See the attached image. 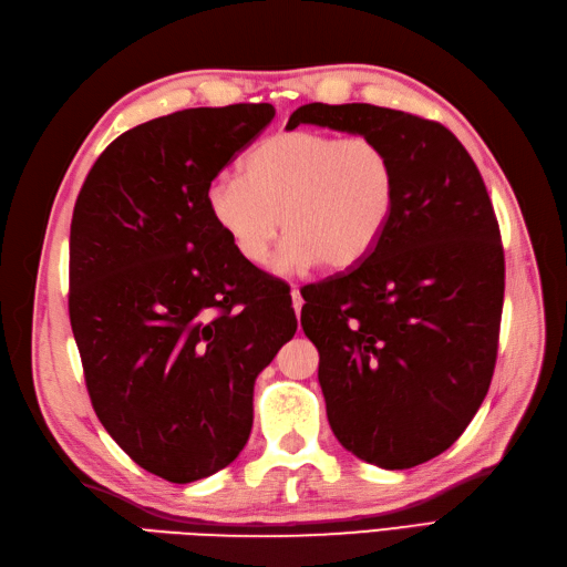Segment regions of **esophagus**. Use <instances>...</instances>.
<instances>
[{"mask_svg":"<svg viewBox=\"0 0 567 567\" xmlns=\"http://www.w3.org/2000/svg\"><path fill=\"white\" fill-rule=\"evenodd\" d=\"M290 298H293V310H296V315H298V319H300V310H302V296H300V290L293 286V290H290Z\"/></svg>","mask_w":567,"mask_h":567,"instance_id":"esophagus-1","label":"esophagus"}]
</instances>
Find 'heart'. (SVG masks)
<instances>
[{"label": "heart", "mask_w": 567, "mask_h": 567, "mask_svg": "<svg viewBox=\"0 0 567 567\" xmlns=\"http://www.w3.org/2000/svg\"><path fill=\"white\" fill-rule=\"evenodd\" d=\"M394 203L398 167L381 142L315 130L267 136L246 156L244 177L219 175L205 188L213 225L244 262L262 265L279 229L288 234L274 260L279 271L357 265L379 244Z\"/></svg>", "instance_id": "heart-1"}]
</instances>
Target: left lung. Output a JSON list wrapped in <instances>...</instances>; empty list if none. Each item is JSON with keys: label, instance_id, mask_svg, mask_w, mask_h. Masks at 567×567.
<instances>
[{"label": "left lung", "instance_id": "left-lung-1", "mask_svg": "<svg viewBox=\"0 0 567 567\" xmlns=\"http://www.w3.org/2000/svg\"><path fill=\"white\" fill-rule=\"evenodd\" d=\"M319 125L381 142L398 203L379 244L346 274L305 286L302 331L338 442L388 471L419 466L466 431L492 383L504 248L480 169L435 120L371 104H307Z\"/></svg>", "mask_w": 567, "mask_h": 567}]
</instances>
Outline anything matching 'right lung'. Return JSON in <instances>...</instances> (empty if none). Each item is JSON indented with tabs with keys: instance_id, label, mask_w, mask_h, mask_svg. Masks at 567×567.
Wrapping results in <instances>:
<instances>
[{
	"instance_id": "add662e5",
	"label": "right lung",
	"mask_w": 567,
	"mask_h": 567,
	"mask_svg": "<svg viewBox=\"0 0 567 567\" xmlns=\"http://www.w3.org/2000/svg\"><path fill=\"white\" fill-rule=\"evenodd\" d=\"M274 113L234 104L136 125L73 210L68 312L92 406L134 463L177 485L246 447L257 373L298 329L288 288L244 262L205 208Z\"/></svg>"
}]
</instances>
